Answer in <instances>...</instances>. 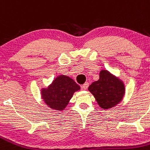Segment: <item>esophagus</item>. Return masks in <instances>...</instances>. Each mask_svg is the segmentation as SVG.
Instances as JSON below:
<instances>
[{"label": "esophagus", "mask_w": 150, "mask_h": 150, "mask_svg": "<svg viewBox=\"0 0 150 150\" xmlns=\"http://www.w3.org/2000/svg\"><path fill=\"white\" fill-rule=\"evenodd\" d=\"M88 86H89V83H88V82H86L85 84L82 85V88L83 89H84V90H86V89L88 88Z\"/></svg>", "instance_id": "esophagus-1"}]
</instances>
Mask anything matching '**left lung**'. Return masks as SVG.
Returning <instances> with one entry per match:
<instances>
[{
    "label": "left lung",
    "mask_w": 150,
    "mask_h": 150,
    "mask_svg": "<svg viewBox=\"0 0 150 150\" xmlns=\"http://www.w3.org/2000/svg\"><path fill=\"white\" fill-rule=\"evenodd\" d=\"M88 90L94 96L99 105L104 109L116 105L124 95V86L122 82L107 71H100L99 80L92 82Z\"/></svg>",
    "instance_id": "obj_1"
}]
</instances>
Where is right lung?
Wrapping results in <instances>:
<instances>
[{"mask_svg": "<svg viewBox=\"0 0 150 150\" xmlns=\"http://www.w3.org/2000/svg\"><path fill=\"white\" fill-rule=\"evenodd\" d=\"M80 87L72 79L66 76L56 78L47 88L42 91L45 102L50 108L62 110L67 106L75 91Z\"/></svg>", "mask_w": 150, "mask_h": 150, "instance_id": "obj_1", "label": "right lung"}]
</instances>
